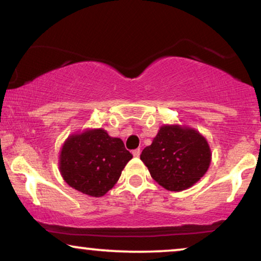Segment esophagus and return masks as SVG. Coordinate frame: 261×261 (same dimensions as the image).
<instances>
[{"instance_id":"obj_1","label":"esophagus","mask_w":261,"mask_h":261,"mask_svg":"<svg viewBox=\"0 0 261 261\" xmlns=\"http://www.w3.org/2000/svg\"><path fill=\"white\" fill-rule=\"evenodd\" d=\"M140 152H141V151H140V149H139V148H137V149H134V151H133V152H132V153H133V155H134V156H137V158H138V156H139V155H140Z\"/></svg>"}]
</instances>
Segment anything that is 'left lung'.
<instances>
[{
	"instance_id": "8db88e82",
	"label": "left lung",
	"mask_w": 261,
	"mask_h": 261,
	"mask_svg": "<svg viewBox=\"0 0 261 261\" xmlns=\"http://www.w3.org/2000/svg\"><path fill=\"white\" fill-rule=\"evenodd\" d=\"M140 159L153 179L170 191H181L201 179L209 169L212 152L205 138L187 126L160 127Z\"/></svg>"
}]
</instances>
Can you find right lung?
Wrapping results in <instances>:
<instances>
[{
	"mask_svg": "<svg viewBox=\"0 0 261 261\" xmlns=\"http://www.w3.org/2000/svg\"><path fill=\"white\" fill-rule=\"evenodd\" d=\"M132 158L121 139L109 137L102 128L88 129L70 135L64 142L59 170L71 188L101 197L116 184Z\"/></svg>",
	"mask_w": 261,
	"mask_h": 261,
	"instance_id": "add662e5",
	"label": "right lung"
}]
</instances>
